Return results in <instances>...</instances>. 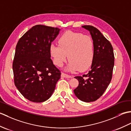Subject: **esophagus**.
<instances>
[{
    "instance_id": "34e87169",
    "label": "esophagus",
    "mask_w": 131,
    "mask_h": 131,
    "mask_svg": "<svg viewBox=\"0 0 131 131\" xmlns=\"http://www.w3.org/2000/svg\"><path fill=\"white\" fill-rule=\"evenodd\" d=\"M61 77L63 78H73L72 76L69 75H68V74H66L63 73H61Z\"/></svg>"
}]
</instances>
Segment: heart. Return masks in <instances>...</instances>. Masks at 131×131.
Masks as SVG:
<instances>
[{
  "label": "heart",
  "mask_w": 131,
  "mask_h": 131,
  "mask_svg": "<svg viewBox=\"0 0 131 131\" xmlns=\"http://www.w3.org/2000/svg\"><path fill=\"white\" fill-rule=\"evenodd\" d=\"M58 42L59 46L52 44L49 48L56 65L62 66L68 54L70 61L65 68L66 71H85L91 66L94 57V43L90 36L67 31L61 36Z\"/></svg>",
  "instance_id": "b5f03b06"
}]
</instances>
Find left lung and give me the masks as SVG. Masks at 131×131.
<instances>
[{
	"label": "left lung",
	"instance_id": "1",
	"mask_svg": "<svg viewBox=\"0 0 131 131\" xmlns=\"http://www.w3.org/2000/svg\"><path fill=\"white\" fill-rule=\"evenodd\" d=\"M82 27L90 32L94 43V57L88 73L75 77L79 81V85L74 92L80 100L90 102L99 99L109 85L114 56L112 44L98 29L90 25Z\"/></svg>",
	"mask_w": 131,
	"mask_h": 131
}]
</instances>
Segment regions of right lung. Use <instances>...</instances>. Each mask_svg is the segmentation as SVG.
<instances>
[{
	"label": "right lung",
	"mask_w": 131,
	"mask_h": 131,
	"mask_svg": "<svg viewBox=\"0 0 131 131\" xmlns=\"http://www.w3.org/2000/svg\"><path fill=\"white\" fill-rule=\"evenodd\" d=\"M61 29L35 25L18 40L13 62L14 81L23 96L34 102L50 98L60 79V70L51 59V43Z\"/></svg>",
	"instance_id": "add662e5"
}]
</instances>
